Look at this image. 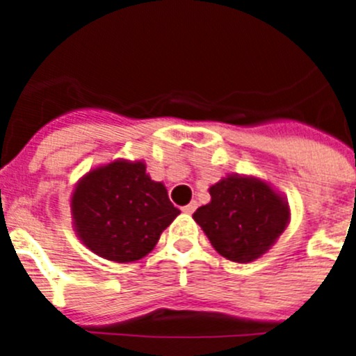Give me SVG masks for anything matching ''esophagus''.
Returning <instances> with one entry per match:
<instances>
[{"label": "esophagus", "mask_w": 356, "mask_h": 356, "mask_svg": "<svg viewBox=\"0 0 356 356\" xmlns=\"http://www.w3.org/2000/svg\"><path fill=\"white\" fill-rule=\"evenodd\" d=\"M196 209H197V203H196V201H193V203H188V205L184 207L181 210H184L185 213H194V210H196Z\"/></svg>", "instance_id": "34e87169"}]
</instances>
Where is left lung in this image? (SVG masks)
Masks as SVG:
<instances>
[{"label": "left lung", "mask_w": 356, "mask_h": 356, "mask_svg": "<svg viewBox=\"0 0 356 356\" xmlns=\"http://www.w3.org/2000/svg\"><path fill=\"white\" fill-rule=\"evenodd\" d=\"M212 201L194 212L210 244L228 260L259 259L289 222V209L271 187L257 178L228 176L210 187Z\"/></svg>", "instance_id": "left-lung-1"}]
</instances>
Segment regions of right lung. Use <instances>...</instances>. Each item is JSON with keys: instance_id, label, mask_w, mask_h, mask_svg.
I'll return each mask as SVG.
<instances>
[{"instance_id": "obj_1", "label": "right lung", "mask_w": 356, "mask_h": 356, "mask_svg": "<svg viewBox=\"0 0 356 356\" xmlns=\"http://www.w3.org/2000/svg\"><path fill=\"white\" fill-rule=\"evenodd\" d=\"M72 217L83 244L114 262H134L149 253L180 210L168 191L146 175L143 162L94 169L72 194Z\"/></svg>"}]
</instances>
